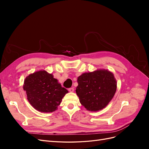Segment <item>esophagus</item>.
<instances>
[{"label": "esophagus", "mask_w": 149, "mask_h": 149, "mask_svg": "<svg viewBox=\"0 0 149 149\" xmlns=\"http://www.w3.org/2000/svg\"><path fill=\"white\" fill-rule=\"evenodd\" d=\"M68 91H70V92H73L74 91V88H69L68 89Z\"/></svg>", "instance_id": "esophagus-1"}]
</instances>
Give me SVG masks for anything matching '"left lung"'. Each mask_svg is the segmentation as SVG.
I'll list each match as a JSON object with an SVG mask.
<instances>
[{"label":"left lung","mask_w":149,"mask_h":149,"mask_svg":"<svg viewBox=\"0 0 149 149\" xmlns=\"http://www.w3.org/2000/svg\"><path fill=\"white\" fill-rule=\"evenodd\" d=\"M77 81L76 94L81 105L89 111L96 112L106 107L117 89L114 74L104 69L83 73Z\"/></svg>","instance_id":"1"}]
</instances>
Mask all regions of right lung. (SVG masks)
Instances as JSON below:
<instances>
[{
    "mask_svg": "<svg viewBox=\"0 0 149 149\" xmlns=\"http://www.w3.org/2000/svg\"><path fill=\"white\" fill-rule=\"evenodd\" d=\"M23 88L30 104L36 110L45 113L56 111L63 97L68 93L52 74L45 70L36 71L26 76Z\"/></svg>",
    "mask_w": 149,
    "mask_h": 149,
    "instance_id": "obj_1",
    "label": "right lung"
}]
</instances>
